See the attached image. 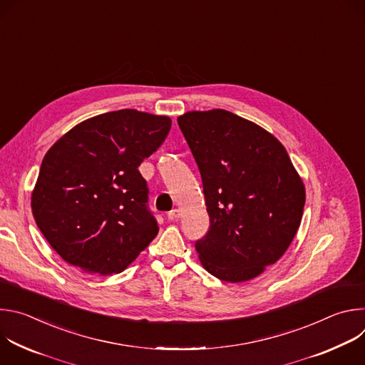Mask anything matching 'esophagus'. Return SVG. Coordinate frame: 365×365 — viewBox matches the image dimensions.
Wrapping results in <instances>:
<instances>
[{
  "mask_svg": "<svg viewBox=\"0 0 365 365\" xmlns=\"http://www.w3.org/2000/svg\"><path fill=\"white\" fill-rule=\"evenodd\" d=\"M180 215H182V214H180L179 210H173V211L169 212V220H170V221H178V220L180 218Z\"/></svg>",
  "mask_w": 365,
  "mask_h": 365,
  "instance_id": "1",
  "label": "esophagus"
}]
</instances>
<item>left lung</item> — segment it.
Segmentation results:
<instances>
[{
	"mask_svg": "<svg viewBox=\"0 0 365 365\" xmlns=\"http://www.w3.org/2000/svg\"><path fill=\"white\" fill-rule=\"evenodd\" d=\"M203 185L210 231L195 247L203 269L228 283L266 272L292 244L306 190L283 144L225 110L178 117Z\"/></svg>",
	"mask_w": 365,
	"mask_h": 365,
	"instance_id": "1",
	"label": "left lung"
}]
</instances>
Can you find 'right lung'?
<instances>
[{
    "label": "right lung",
    "instance_id": "right-lung-1",
    "mask_svg": "<svg viewBox=\"0 0 365 365\" xmlns=\"http://www.w3.org/2000/svg\"><path fill=\"white\" fill-rule=\"evenodd\" d=\"M170 127L168 115L127 108L79 123L48 148L31 211L65 262L89 274H117L158 235L138 166Z\"/></svg>",
    "mask_w": 365,
    "mask_h": 365
}]
</instances>
